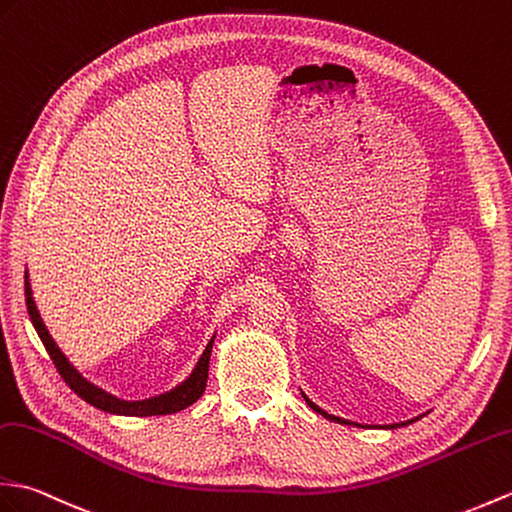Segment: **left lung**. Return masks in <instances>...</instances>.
<instances>
[{"label":"left lung","instance_id":"1","mask_svg":"<svg viewBox=\"0 0 512 512\" xmlns=\"http://www.w3.org/2000/svg\"><path fill=\"white\" fill-rule=\"evenodd\" d=\"M301 395H303V392H301ZM303 399L307 401V406H310L314 412H318V414H323V417L325 419H329V421H336V423H347V425H358V423H351V421H347V419H340V417H334V414H327L323 408H318L316 406V403L314 401H310V399H307L305 395H303ZM419 419V417H417ZM408 423H414V421H406V423H397V425H390V427H399V425H408ZM360 427V425H358Z\"/></svg>","mask_w":512,"mask_h":512}]
</instances>
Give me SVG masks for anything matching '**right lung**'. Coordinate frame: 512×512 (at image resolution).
<instances>
[{"label":"right lung","mask_w":512,"mask_h":512,"mask_svg":"<svg viewBox=\"0 0 512 512\" xmlns=\"http://www.w3.org/2000/svg\"><path fill=\"white\" fill-rule=\"evenodd\" d=\"M26 305H28V314H30L32 325H34V329H37V334H39L41 342L45 344L47 353H50L56 371L61 373L65 384L74 390L80 399H85L87 403H91V406H95L98 410L111 412V414H122V417H159V414H174L178 410H185L187 406H192L194 401H198L202 392H205L211 347H213V338L216 336L209 340L207 349L202 351L192 375H189L183 384H178L176 388H172L170 392H165V395H159V397L144 399V401H124V399H117V397L109 395V392H104L98 386H93L91 382H87V379L69 364L63 351L56 347V342L52 340L50 331H47L43 325L37 305H34L32 288L28 281V270H26Z\"/></svg>","instance_id":"add662e5"}]
</instances>
